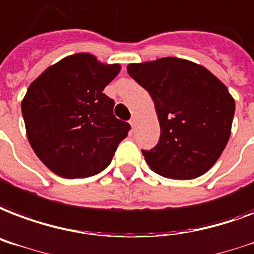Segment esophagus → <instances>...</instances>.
I'll use <instances>...</instances> for the list:
<instances>
[{
	"mask_svg": "<svg viewBox=\"0 0 254 254\" xmlns=\"http://www.w3.org/2000/svg\"><path fill=\"white\" fill-rule=\"evenodd\" d=\"M129 124H130V127H135V125H137V119H135L134 116L131 117L130 121H129Z\"/></svg>",
	"mask_w": 254,
	"mask_h": 254,
	"instance_id": "34e87169",
	"label": "esophagus"
}]
</instances>
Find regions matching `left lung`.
I'll use <instances>...</instances> for the list:
<instances>
[{
	"label": "left lung",
	"mask_w": 254,
	"mask_h": 254,
	"mask_svg": "<svg viewBox=\"0 0 254 254\" xmlns=\"http://www.w3.org/2000/svg\"><path fill=\"white\" fill-rule=\"evenodd\" d=\"M127 73L152 97L160 141L144 150L149 168L162 177L193 180L217 161L229 141L235 98L200 64L164 57L129 64Z\"/></svg>",
	"instance_id": "left-lung-1"
}]
</instances>
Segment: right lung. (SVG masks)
I'll use <instances>...</instances> for the list:
<instances>
[{"label": "right lung", "instance_id": "obj_1", "mask_svg": "<svg viewBox=\"0 0 254 254\" xmlns=\"http://www.w3.org/2000/svg\"><path fill=\"white\" fill-rule=\"evenodd\" d=\"M120 64L75 53L50 65L29 85L21 102L26 135L42 164L64 179H85L112 162L130 125L113 114L102 93Z\"/></svg>", "mask_w": 254, "mask_h": 254}]
</instances>
